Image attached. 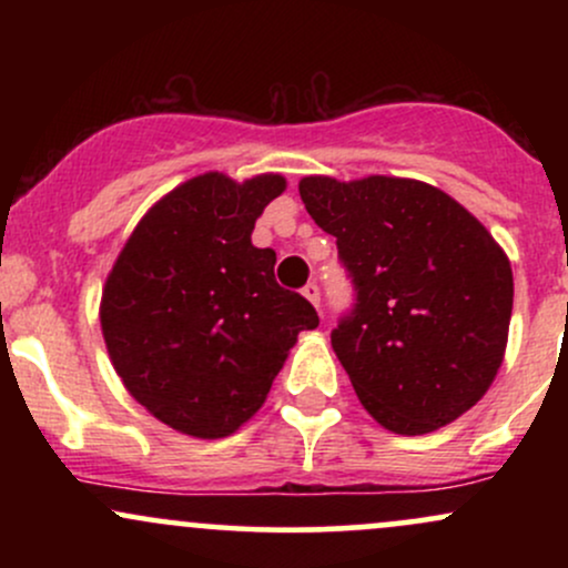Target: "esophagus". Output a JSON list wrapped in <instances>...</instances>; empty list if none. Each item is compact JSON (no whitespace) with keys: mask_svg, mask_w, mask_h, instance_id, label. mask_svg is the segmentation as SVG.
Instances as JSON below:
<instances>
[{"mask_svg":"<svg viewBox=\"0 0 568 568\" xmlns=\"http://www.w3.org/2000/svg\"><path fill=\"white\" fill-rule=\"evenodd\" d=\"M302 293H304V298H310V302L321 310V288H317V283H306Z\"/></svg>","mask_w":568,"mask_h":568,"instance_id":"34e87169","label":"esophagus"}]
</instances>
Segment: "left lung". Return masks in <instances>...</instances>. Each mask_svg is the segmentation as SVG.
I'll use <instances>...</instances> for the list:
<instances>
[{
  "mask_svg": "<svg viewBox=\"0 0 568 568\" xmlns=\"http://www.w3.org/2000/svg\"><path fill=\"white\" fill-rule=\"evenodd\" d=\"M306 213L334 234L355 304L331 334L363 408L397 435L470 410L501 366L513 270L470 211L414 179L298 181Z\"/></svg>",
  "mask_w": 568,
  "mask_h": 568,
  "instance_id": "1",
  "label": "left lung"
}]
</instances>
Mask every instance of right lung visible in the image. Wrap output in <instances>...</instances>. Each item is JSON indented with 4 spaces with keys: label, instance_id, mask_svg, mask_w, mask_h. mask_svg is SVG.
Returning <instances> with one entry per match:
<instances>
[{
    "label": "right lung",
    "instance_id": "right-lung-1",
    "mask_svg": "<svg viewBox=\"0 0 568 568\" xmlns=\"http://www.w3.org/2000/svg\"><path fill=\"white\" fill-rule=\"evenodd\" d=\"M285 179L202 173L139 221L103 285L101 331L128 393L168 427L226 438L264 406L317 312L280 288L251 232Z\"/></svg>",
    "mask_w": 568,
    "mask_h": 568
}]
</instances>
